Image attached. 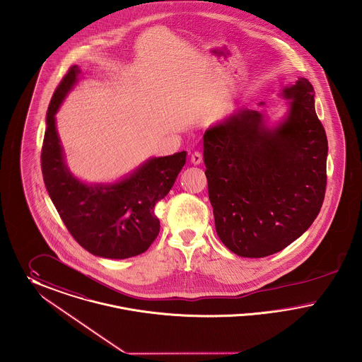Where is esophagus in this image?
<instances>
[{
  "label": "esophagus",
  "instance_id": "esophagus-1",
  "mask_svg": "<svg viewBox=\"0 0 362 362\" xmlns=\"http://www.w3.org/2000/svg\"><path fill=\"white\" fill-rule=\"evenodd\" d=\"M203 160V155L199 153V151H194V153H190V163L193 165H200Z\"/></svg>",
  "mask_w": 362,
  "mask_h": 362
}]
</instances>
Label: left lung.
Listing matches in <instances>:
<instances>
[{"instance_id": "left-lung-1", "label": "left lung", "mask_w": 362, "mask_h": 362, "mask_svg": "<svg viewBox=\"0 0 362 362\" xmlns=\"http://www.w3.org/2000/svg\"><path fill=\"white\" fill-rule=\"evenodd\" d=\"M282 96L288 107L274 127L267 125L264 113L241 109L203 137L215 228L241 257L285 249L323 206L328 141L313 87L300 77Z\"/></svg>"}]
</instances>
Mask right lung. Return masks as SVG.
<instances>
[{"label":"right lung","mask_w":362,"mask_h":362,"mask_svg":"<svg viewBox=\"0 0 362 362\" xmlns=\"http://www.w3.org/2000/svg\"><path fill=\"white\" fill-rule=\"evenodd\" d=\"M74 65L62 77L46 115L42 174L49 196L77 243L105 259H128L146 252L159 234L155 204L172 189L187 153L151 158L115 184H86L69 172L56 129V113L78 80Z\"/></svg>","instance_id":"right-lung-1"}]
</instances>
